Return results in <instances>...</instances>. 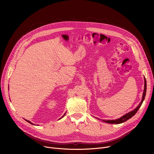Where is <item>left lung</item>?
<instances>
[{"label": "left lung", "instance_id": "1", "mask_svg": "<svg viewBox=\"0 0 154 154\" xmlns=\"http://www.w3.org/2000/svg\"><path fill=\"white\" fill-rule=\"evenodd\" d=\"M146 87H147V83H146V78L144 77V91H143V98L141 100V102L140 103L139 105H138V106L134 109L133 111H131L128 113H127L126 115H124L123 116H122L121 118L115 119V120H106V121H103V122H105L106 123H109V124H121L122 123L124 122H125L126 121H127L128 119H129L130 118H131L132 116H134L137 112H138V110L139 109V108H140V106H141L143 100H144L145 96H146Z\"/></svg>", "mask_w": 154, "mask_h": 154}]
</instances>
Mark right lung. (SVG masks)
Wrapping results in <instances>:
<instances>
[{
    "label": "right lung",
    "instance_id": "right-lung-1",
    "mask_svg": "<svg viewBox=\"0 0 154 154\" xmlns=\"http://www.w3.org/2000/svg\"><path fill=\"white\" fill-rule=\"evenodd\" d=\"M64 115H65V114H64ZM61 118H62V117H61ZM61 118H60V119H61ZM26 121H27V122H29V123H30V124H33V123H32V122H30V121H27V120H26Z\"/></svg>",
    "mask_w": 154,
    "mask_h": 154
}]
</instances>
